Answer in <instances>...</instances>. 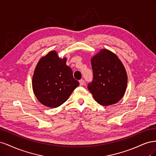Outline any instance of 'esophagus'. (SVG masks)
<instances>
[{"label":"esophagus","mask_w":156,"mask_h":156,"mask_svg":"<svg viewBox=\"0 0 156 156\" xmlns=\"http://www.w3.org/2000/svg\"><path fill=\"white\" fill-rule=\"evenodd\" d=\"M84 81L83 79H81V80H80V81H79V84H80V85H81V86H83V84H84Z\"/></svg>","instance_id":"1"}]
</instances>
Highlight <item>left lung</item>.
Wrapping results in <instances>:
<instances>
[{"instance_id":"1","label":"left lung","mask_w":156,"mask_h":156,"mask_svg":"<svg viewBox=\"0 0 156 156\" xmlns=\"http://www.w3.org/2000/svg\"><path fill=\"white\" fill-rule=\"evenodd\" d=\"M93 80L88 84L89 91L101 105L117 103L124 95L127 76L118 56L107 49H101L91 60Z\"/></svg>"}]
</instances>
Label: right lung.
<instances>
[{
    "label": "right lung",
    "mask_w": 156,
    "mask_h": 156,
    "mask_svg": "<svg viewBox=\"0 0 156 156\" xmlns=\"http://www.w3.org/2000/svg\"><path fill=\"white\" fill-rule=\"evenodd\" d=\"M79 84L72 69L66 65V58H60L55 51L39 60L32 77L36 97L44 105L51 108L64 103Z\"/></svg>",
    "instance_id": "obj_1"
}]
</instances>
